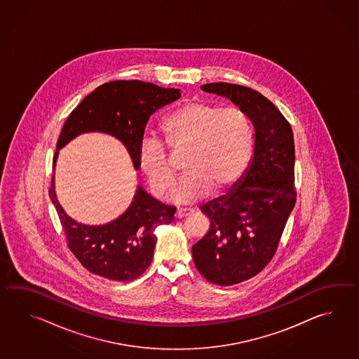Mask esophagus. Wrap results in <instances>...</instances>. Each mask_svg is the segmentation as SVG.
I'll list each match as a JSON object with an SVG mask.
<instances>
[{
	"instance_id": "1",
	"label": "esophagus",
	"mask_w": 359,
	"mask_h": 359,
	"mask_svg": "<svg viewBox=\"0 0 359 359\" xmlns=\"http://www.w3.org/2000/svg\"><path fill=\"white\" fill-rule=\"evenodd\" d=\"M190 214V210H186V209H178L176 214H175V217H176L177 219H181V218H186V217H189Z\"/></svg>"
}]
</instances>
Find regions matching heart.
Segmentation results:
<instances>
[{"mask_svg": "<svg viewBox=\"0 0 359 359\" xmlns=\"http://www.w3.org/2000/svg\"><path fill=\"white\" fill-rule=\"evenodd\" d=\"M161 132L172 153H186V176L169 196L177 204L198 203L209 196L210 189H229L252 161V122L238 107L190 101L163 121ZM137 161L154 195H165L177 176L165 146L156 138H144Z\"/></svg>", "mask_w": 359, "mask_h": 359, "instance_id": "b5f03b06", "label": "heart"}]
</instances>
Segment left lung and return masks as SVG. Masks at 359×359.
Segmentation results:
<instances>
[{
  "mask_svg": "<svg viewBox=\"0 0 359 359\" xmlns=\"http://www.w3.org/2000/svg\"><path fill=\"white\" fill-rule=\"evenodd\" d=\"M201 90L235 102L255 130L250 167L232 194L200 208L210 227L192 246L198 272L229 286L258 275L277 252L297 201L294 136L290 123L259 92L224 82Z\"/></svg>",
  "mask_w": 359,
  "mask_h": 359,
  "instance_id": "left-lung-1",
  "label": "left lung"
}]
</instances>
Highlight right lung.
Instances as JSON below:
<instances>
[{
    "label": "right lung",
    "mask_w": 359,
    "mask_h": 359,
    "mask_svg": "<svg viewBox=\"0 0 359 359\" xmlns=\"http://www.w3.org/2000/svg\"><path fill=\"white\" fill-rule=\"evenodd\" d=\"M181 97L177 88H163L142 81H113L101 84L70 113L57 138L59 149L84 132L100 130L121 140L138 169L137 153L150 115ZM54 203L70 252L87 271L113 281H132L151 264L156 237L154 231L173 221L176 208L164 205L138 186L126 213L104 226H84L73 221L61 208L54 190Z\"/></svg>",
    "instance_id": "right-lung-1"
}]
</instances>
